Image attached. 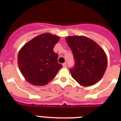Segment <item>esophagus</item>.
<instances>
[{
  "label": "esophagus",
  "instance_id": "34e87169",
  "mask_svg": "<svg viewBox=\"0 0 121 121\" xmlns=\"http://www.w3.org/2000/svg\"><path fill=\"white\" fill-rule=\"evenodd\" d=\"M63 66L64 68H66V67H67V64H66V63H64L63 64Z\"/></svg>",
  "mask_w": 121,
  "mask_h": 121
}]
</instances>
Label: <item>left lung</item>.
I'll list each match as a JSON object with an SVG mask.
<instances>
[{
	"instance_id": "left-lung-1",
	"label": "left lung",
	"mask_w": 121,
	"mask_h": 121,
	"mask_svg": "<svg viewBox=\"0 0 121 121\" xmlns=\"http://www.w3.org/2000/svg\"><path fill=\"white\" fill-rule=\"evenodd\" d=\"M66 41L72 49L75 65L70 69L72 77L83 86L95 84L103 77L107 59L103 49L85 36H68Z\"/></svg>"
}]
</instances>
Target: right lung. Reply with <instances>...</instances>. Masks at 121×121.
Segmentation results:
<instances>
[{"instance_id": "right-lung-1", "label": "right lung", "mask_w": 121, "mask_h": 121, "mask_svg": "<svg viewBox=\"0 0 121 121\" xmlns=\"http://www.w3.org/2000/svg\"><path fill=\"white\" fill-rule=\"evenodd\" d=\"M60 37L49 33L39 35L20 49L18 65L21 73L30 83L43 86L56 77L62 68L53 48Z\"/></svg>"}]
</instances>
